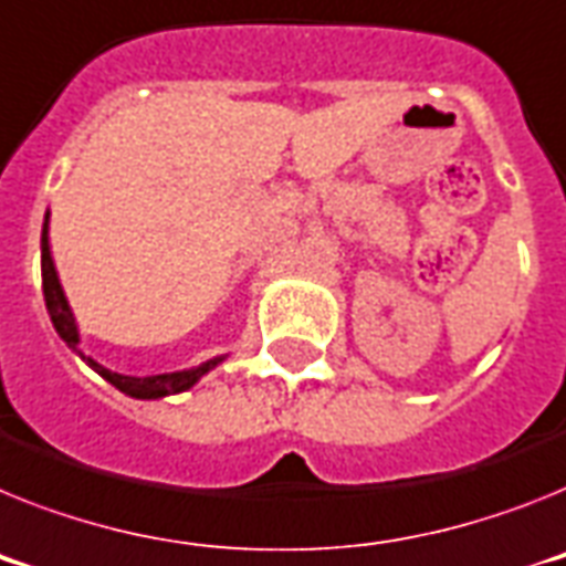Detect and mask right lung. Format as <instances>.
<instances>
[{
  "label": "right lung",
  "instance_id": "obj_1",
  "mask_svg": "<svg viewBox=\"0 0 566 566\" xmlns=\"http://www.w3.org/2000/svg\"><path fill=\"white\" fill-rule=\"evenodd\" d=\"M42 293H45V307H49V316L54 322L56 334L60 339L69 345L71 350H77L83 356L85 363L92 365L94 371L99 374L103 379H108L114 388H120L123 394H129V397H137V400H155V397H166V394H178L192 388L203 374L216 368L221 363V356L210 359V363L198 365V368H189V371H175V374H155V377H123V374H114L103 365H97L92 356H85L83 350L77 348L80 345V334L77 325H74V316H71V307L65 302V293L60 287V279H56L54 270V259H51V247H49V216H45V227H42Z\"/></svg>",
  "mask_w": 566,
  "mask_h": 566
}]
</instances>
